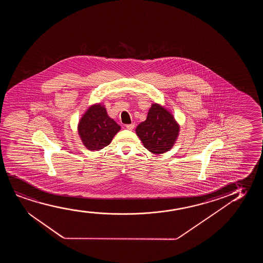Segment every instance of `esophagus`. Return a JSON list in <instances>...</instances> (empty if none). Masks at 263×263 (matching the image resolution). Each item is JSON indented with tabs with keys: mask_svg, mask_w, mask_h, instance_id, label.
I'll use <instances>...</instances> for the list:
<instances>
[{
	"mask_svg": "<svg viewBox=\"0 0 263 263\" xmlns=\"http://www.w3.org/2000/svg\"><path fill=\"white\" fill-rule=\"evenodd\" d=\"M135 127V124H129V125H126V128L128 130H133Z\"/></svg>",
	"mask_w": 263,
	"mask_h": 263,
	"instance_id": "obj_1",
	"label": "esophagus"
}]
</instances>
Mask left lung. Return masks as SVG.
Here are the masks:
<instances>
[{"instance_id": "left-lung-1", "label": "left lung", "mask_w": 263, "mask_h": 263, "mask_svg": "<svg viewBox=\"0 0 263 263\" xmlns=\"http://www.w3.org/2000/svg\"><path fill=\"white\" fill-rule=\"evenodd\" d=\"M180 125L173 114L158 103H153L148 110L147 118L136 128L144 148L154 155L170 151L176 143Z\"/></svg>"}]
</instances>
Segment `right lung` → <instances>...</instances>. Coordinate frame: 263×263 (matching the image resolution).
I'll use <instances>...</instances> for the list:
<instances>
[{
	"instance_id": "right-lung-1",
	"label": "right lung",
	"mask_w": 263,
	"mask_h": 263,
	"mask_svg": "<svg viewBox=\"0 0 263 263\" xmlns=\"http://www.w3.org/2000/svg\"><path fill=\"white\" fill-rule=\"evenodd\" d=\"M83 145L91 152L100 151L110 144L120 126L107 113L104 105H90L80 119L77 126Z\"/></svg>"
}]
</instances>
